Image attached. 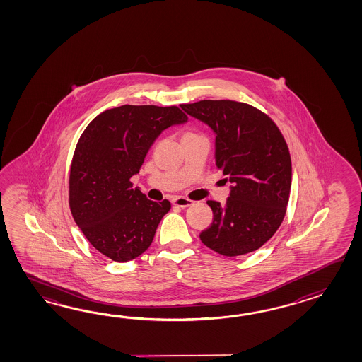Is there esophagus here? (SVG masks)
I'll use <instances>...</instances> for the list:
<instances>
[{
    "label": "esophagus",
    "mask_w": 362,
    "mask_h": 362,
    "mask_svg": "<svg viewBox=\"0 0 362 362\" xmlns=\"http://www.w3.org/2000/svg\"><path fill=\"white\" fill-rule=\"evenodd\" d=\"M172 203H173V206H177V207L181 208L190 207V206L194 204L192 200L184 198V197H176V198H173Z\"/></svg>",
    "instance_id": "34e87169"
}]
</instances>
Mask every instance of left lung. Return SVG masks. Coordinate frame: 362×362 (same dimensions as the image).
I'll use <instances>...</instances> for the list:
<instances>
[{
	"mask_svg": "<svg viewBox=\"0 0 362 362\" xmlns=\"http://www.w3.org/2000/svg\"><path fill=\"white\" fill-rule=\"evenodd\" d=\"M216 133V165L233 186L226 203L208 200L214 221L200 240L217 254L239 256L268 242L284 221L291 190V158L276 123L243 102L181 105Z\"/></svg>",
	"mask_w": 362,
	"mask_h": 362,
	"instance_id": "obj_1",
	"label": "left lung"
}]
</instances>
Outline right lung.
<instances>
[{
  "label": "right lung",
  "instance_id": "obj_1",
  "mask_svg": "<svg viewBox=\"0 0 362 362\" xmlns=\"http://www.w3.org/2000/svg\"><path fill=\"white\" fill-rule=\"evenodd\" d=\"M186 120L177 106L124 105L95 116L80 136L69 168V209L90 245L111 260L144 254L170 211V200L147 199L131 178L158 136Z\"/></svg>",
  "mask_w": 362,
  "mask_h": 362
}]
</instances>
